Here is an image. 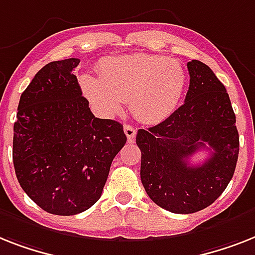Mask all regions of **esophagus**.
Masks as SVG:
<instances>
[{
  "instance_id": "1",
  "label": "esophagus",
  "mask_w": 255,
  "mask_h": 255,
  "mask_svg": "<svg viewBox=\"0 0 255 255\" xmlns=\"http://www.w3.org/2000/svg\"><path fill=\"white\" fill-rule=\"evenodd\" d=\"M124 131H125L126 136H128V142L129 143L134 142V138H135V134H136V130L134 129V126L125 125L124 126Z\"/></svg>"
}]
</instances>
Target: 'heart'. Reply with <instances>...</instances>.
<instances>
[{
  "instance_id": "heart-1",
  "label": "heart",
  "mask_w": 255,
  "mask_h": 255,
  "mask_svg": "<svg viewBox=\"0 0 255 255\" xmlns=\"http://www.w3.org/2000/svg\"><path fill=\"white\" fill-rule=\"evenodd\" d=\"M100 78H81L82 91L99 112L113 115L129 102L130 111L143 123L156 124L169 117L186 86L184 67L173 58L152 54L107 58Z\"/></svg>"
}]
</instances>
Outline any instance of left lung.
Listing matches in <instances>:
<instances>
[{"mask_svg": "<svg viewBox=\"0 0 255 255\" xmlns=\"http://www.w3.org/2000/svg\"><path fill=\"white\" fill-rule=\"evenodd\" d=\"M190 85L185 103L163 123L139 129L140 180L157 206L174 214H193L216 201L232 180L240 139L227 90L198 60L188 62ZM208 149L193 166L188 157Z\"/></svg>", "mask_w": 255, "mask_h": 255, "instance_id": "left-lung-1", "label": "left lung"}]
</instances>
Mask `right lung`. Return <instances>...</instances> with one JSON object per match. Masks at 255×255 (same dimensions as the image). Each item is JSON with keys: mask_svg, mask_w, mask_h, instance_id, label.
Here are the masks:
<instances>
[{"mask_svg": "<svg viewBox=\"0 0 255 255\" xmlns=\"http://www.w3.org/2000/svg\"><path fill=\"white\" fill-rule=\"evenodd\" d=\"M79 58L40 69L20 96L12 161L26 194L44 211L77 215L102 197L124 126L92 115L73 70Z\"/></svg>", "mask_w": 255, "mask_h": 255, "instance_id": "obj_1", "label": "right lung"}]
</instances>
